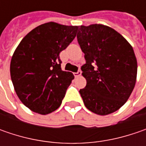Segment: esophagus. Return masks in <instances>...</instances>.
I'll list each match as a JSON object with an SVG mask.
<instances>
[{
  "instance_id": "1",
  "label": "esophagus",
  "mask_w": 146,
  "mask_h": 146,
  "mask_svg": "<svg viewBox=\"0 0 146 146\" xmlns=\"http://www.w3.org/2000/svg\"><path fill=\"white\" fill-rule=\"evenodd\" d=\"M81 70H78L77 72H75L74 73V76H75V77H78V76H81Z\"/></svg>"
}]
</instances>
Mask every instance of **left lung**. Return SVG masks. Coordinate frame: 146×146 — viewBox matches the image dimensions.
<instances>
[{
  "instance_id": "left-lung-1",
  "label": "left lung",
  "mask_w": 146,
  "mask_h": 146,
  "mask_svg": "<svg viewBox=\"0 0 146 146\" xmlns=\"http://www.w3.org/2000/svg\"><path fill=\"white\" fill-rule=\"evenodd\" d=\"M77 40L86 63V86L80 90L85 106L100 115L123 106L135 87L137 62L131 44L113 28L102 24L79 27Z\"/></svg>"
}]
</instances>
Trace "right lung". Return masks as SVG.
<instances>
[{
  "label": "right lung",
  "mask_w": 146,
  "mask_h": 146,
  "mask_svg": "<svg viewBox=\"0 0 146 146\" xmlns=\"http://www.w3.org/2000/svg\"><path fill=\"white\" fill-rule=\"evenodd\" d=\"M77 26L49 22L34 28L15 49L10 62L14 90L27 108L47 115L62 104L74 79L63 71L59 54L75 39Z\"/></svg>",
  "instance_id": "right-lung-1"
}]
</instances>
